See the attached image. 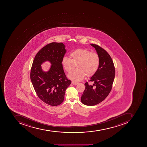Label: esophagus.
<instances>
[{"label":"esophagus","instance_id":"34e87169","mask_svg":"<svg viewBox=\"0 0 147 147\" xmlns=\"http://www.w3.org/2000/svg\"><path fill=\"white\" fill-rule=\"evenodd\" d=\"M71 84H73V85H77L78 83H76V82H74V81H72V82H71Z\"/></svg>","mask_w":147,"mask_h":147}]
</instances>
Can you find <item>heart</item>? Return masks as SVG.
Returning <instances> with one entry per match:
<instances>
[{
  "mask_svg": "<svg viewBox=\"0 0 147 147\" xmlns=\"http://www.w3.org/2000/svg\"><path fill=\"white\" fill-rule=\"evenodd\" d=\"M70 58L63 57L61 63L63 68L68 73L72 72L76 65L77 70L68 75V78L75 82L82 80L84 76L88 77L92 76L99 66V55L86 49L74 50L70 53Z\"/></svg>",
  "mask_w": 147,
  "mask_h": 147,
  "instance_id": "b5f03b06",
  "label": "heart"
}]
</instances>
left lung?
I'll list each match as a JSON object with an SVG mask.
<instances>
[{
    "label": "left lung",
    "instance_id": "8db88e82",
    "mask_svg": "<svg viewBox=\"0 0 147 147\" xmlns=\"http://www.w3.org/2000/svg\"><path fill=\"white\" fill-rule=\"evenodd\" d=\"M95 49L100 58V64L96 72L90 78L93 85L85 83V88L81 97L82 103L93 106L104 100L111 90L115 77V68L111 56L105 50L95 44H90Z\"/></svg>",
    "mask_w": 147,
    "mask_h": 147
}]
</instances>
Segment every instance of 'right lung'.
<instances>
[{"instance_id": "1", "label": "right lung", "mask_w": 147, "mask_h": 147, "mask_svg": "<svg viewBox=\"0 0 147 147\" xmlns=\"http://www.w3.org/2000/svg\"><path fill=\"white\" fill-rule=\"evenodd\" d=\"M66 52L63 43L48 44L36 55L32 66L30 79L34 89L42 101L51 106L62 103L66 90L71 84L61 63ZM46 61L51 65L49 70L45 71L41 65Z\"/></svg>"}]
</instances>
